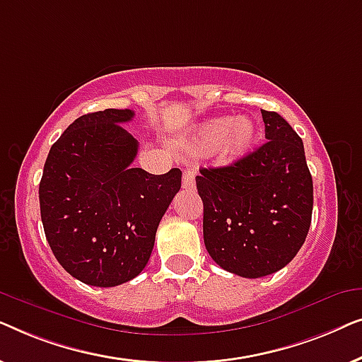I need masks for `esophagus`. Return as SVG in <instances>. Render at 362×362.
Instances as JSON below:
<instances>
[{
  "instance_id": "esophagus-1",
  "label": "esophagus",
  "mask_w": 362,
  "mask_h": 362,
  "mask_svg": "<svg viewBox=\"0 0 362 362\" xmlns=\"http://www.w3.org/2000/svg\"><path fill=\"white\" fill-rule=\"evenodd\" d=\"M196 186V175L194 171L192 170H185V173H182V187L187 191L194 189Z\"/></svg>"
}]
</instances>
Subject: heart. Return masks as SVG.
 I'll return each mask as SVG.
<instances>
[{"label": "heart", "mask_w": 362, "mask_h": 362, "mask_svg": "<svg viewBox=\"0 0 362 362\" xmlns=\"http://www.w3.org/2000/svg\"><path fill=\"white\" fill-rule=\"evenodd\" d=\"M259 128L252 118L217 117L197 128L189 143L191 150L204 151L212 148L217 161L229 165L245 155L254 145Z\"/></svg>", "instance_id": "heart-1"}]
</instances>
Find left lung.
<instances>
[{"label":"left lung","mask_w":362,"mask_h":362,"mask_svg":"<svg viewBox=\"0 0 362 362\" xmlns=\"http://www.w3.org/2000/svg\"><path fill=\"white\" fill-rule=\"evenodd\" d=\"M269 141L229 166L202 168L206 249L222 269L245 279L275 274L308 235L313 180L301 138L276 112L262 110Z\"/></svg>","instance_id":"left-lung-1"}]
</instances>
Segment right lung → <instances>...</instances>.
Instances as JSON below:
<instances>
[{
    "instance_id": "1",
    "label": "right lung",
    "mask_w": 362,
    "mask_h": 362,
    "mask_svg": "<svg viewBox=\"0 0 362 362\" xmlns=\"http://www.w3.org/2000/svg\"><path fill=\"white\" fill-rule=\"evenodd\" d=\"M133 110L78 117L49 150L39 182L44 234L62 269L92 286H117L145 269L156 229L181 187V170L150 175L132 163Z\"/></svg>"
}]
</instances>
